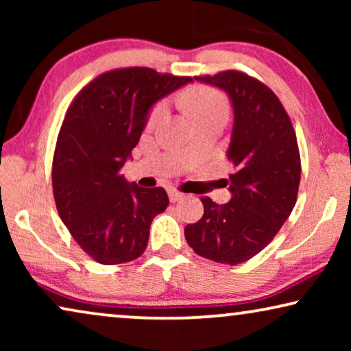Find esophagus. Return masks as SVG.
I'll return each instance as SVG.
<instances>
[{
  "label": "esophagus",
  "mask_w": 351,
  "mask_h": 351,
  "mask_svg": "<svg viewBox=\"0 0 351 351\" xmlns=\"http://www.w3.org/2000/svg\"><path fill=\"white\" fill-rule=\"evenodd\" d=\"M185 195H182V193H179V191L177 190H169V199H171V203H176V201H180L182 198H184Z\"/></svg>",
  "instance_id": "esophagus-1"
}]
</instances>
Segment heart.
Returning <instances> with one entry per match:
<instances>
[{
	"instance_id": "1",
	"label": "heart",
	"mask_w": 351,
	"mask_h": 351,
	"mask_svg": "<svg viewBox=\"0 0 351 351\" xmlns=\"http://www.w3.org/2000/svg\"><path fill=\"white\" fill-rule=\"evenodd\" d=\"M185 105L189 112L193 114L195 121L210 117H227L228 107L227 100L219 93L217 89L213 88H195L185 95ZM167 112L166 102H160L153 107L150 117H148V124L156 126L158 123L165 118Z\"/></svg>"
}]
</instances>
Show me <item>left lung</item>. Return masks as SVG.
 <instances>
[{
	"instance_id": "left-lung-1",
	"label": "left lung",
	"mask_w": 351,
	"mask_h": 351,
	"mask_svg": "<svg viewBox=\"0 0 351 351\" xmlns=\"http://www.w3.org/2000/svg\"><path fill=\"white\" fill-rule=\"evenodd\" d=\"M227 93L233 129L225 155L237 167L230 176L232 199L203 198L204 214L185 227L190 247L209 261L238 265L267 246L289 217L300 184L294 128L275 93L241 71L195 76Z\"/></svg>"
}]
</instances>
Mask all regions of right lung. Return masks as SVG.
Listing matches in <instances>:
<instances>
[{
  "mask_svg": "<svg viewBox=\"0 0 351 351\" xmlns=\"http://www.w3.org/2000/svg\"><path fill=\"white\" fill-rule=\"evenodd\" d=\"M145 66L107 71L76 95L52 161L56 206L71 237L104 265L145 251L150 225L165 213V189H142L121 174L158 100L191 83Z\"/></svg>",
  "mask_w": 351,
  "mask_h": 351,
  "instance_id": "1",
  "label": "right lung"
}]
</instances>
